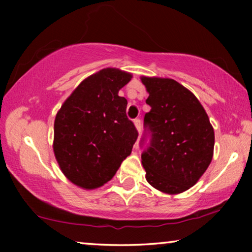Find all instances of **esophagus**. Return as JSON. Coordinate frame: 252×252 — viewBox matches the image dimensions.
Returning <instances> with one entry per match:
<instances>
[{
  "label": "esophagus",
  "mask_w": 252,
  "mask_h": 252,
  "mask_svg": "<svg viewBox=\"0 0 252 252\" xmlns=\"http://www.w3.org/2000/svg\"><path fill=\"white\" fill-rule=\"evenodd\" d=\"M133 123H134V126L136 127V130H138V132L140 133V132H141V129H142L141 120H140V119H135V120L133 121Z\"/></svg>",
  "instance_id": "esophagus-1"
}]
</instances>
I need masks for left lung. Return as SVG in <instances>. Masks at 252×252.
I'll list each match as a JSON object with an SVG mask.
<instances>
[{
	"instance_id": "1",
	"label": "left lung",
	"mask_w": 252,
	"mask_h": 252,
	"mask_svg": "<svg viewBox=\"0 0 252 252\" xmlns=\"http://www.w3.org/2000/svg\"><path fill=\"white\" fill-rule=\"evenodd\" d=\"M150 112L144 116L150 144L141 159L146 179L157 190L181 193L193 187L213 157L215 132L192 92L172 79L141 76Z\"/></svg>"
}]
</instances>
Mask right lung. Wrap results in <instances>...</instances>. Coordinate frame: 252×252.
I'll return each mask as SVG.
<instances>
[{"label": "right lung", "mask_w": 252, "mask_h": 252, "mask_svg": "<svg viewBox=\"0 0 252 252\" xmlns=\"http://www.w3.org/2000/svg\"><path fill=\"white\" fill-rule=\"evenodd\" d=\"M132 78L114 67L84 79L59 110L53 151L63 174L82 189L110 181L138 139L118 93Z\"/></svg>", "instance_id": "obj_1"}]
</instances>
